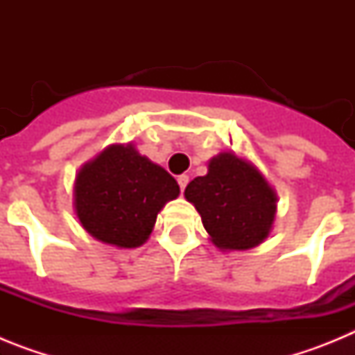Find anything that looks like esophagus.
Here are the masks:
<instances>
[{
  "label": "esophagus",
  "instance_id": "34e87169",
  "mask_svg": "<svg viewBox=\"0 0 355 355\" xmlns=\"http://www.w3.org/2000/svg\"><path fill=\"white\" fill-rule=\"evenodd\" d=\"M188 181H190V178H188L187 174H181L180 178H178V183H180V188H181V192H184V188H187Z\"/></svg>",
  "mask_w": 355,
  "mask_h": 355
}]
</instances>
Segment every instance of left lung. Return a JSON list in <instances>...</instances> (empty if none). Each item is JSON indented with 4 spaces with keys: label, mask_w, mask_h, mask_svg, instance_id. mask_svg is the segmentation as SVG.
Returning a JSON list of instances; mask_svg holds the SVG:
<instances>
[{
    "label": "left lung",
    "mask_w": 355,
    "mask_h": 355,
    "mask_svg": "<svg viewBox=\"0 0 355 355\" xmlns=\"http://www.w3.org/2000/svg\"><path fill=\"white\" fill-rule=\"evenodd\" d=\"M209 240L220 250H249L268 238L277 213V193L249 159L224 150L208 163V174L184 190Z\"/></svg>",
    "instance_id": "8db88e82"
}]
</instances>
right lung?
<instances>
[{
  "label": "right lung",
  "instance_id": "1",
  "mask_svg": "<svg viewBox=\"0 0 355 355\" xmlns=\"http://www.w3.org/2000/svg\"><path fill=\"white\" fill-rule=\"evenodd\" d=\"M180 196V184L133 144H112L78 171L74 213L96 240L135 249L153 233L156 216Z\"/></svg>",
  "mask_w": 355,
  "mask_h": 355
}]
</instances>
